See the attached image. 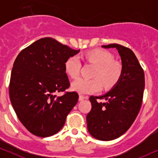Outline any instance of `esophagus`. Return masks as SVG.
Instances as JSON below:
<instances>
[{
  "label": "esophagus",
  "instance_id": "1",
  "mask_svg": "<svg viewBox=\"0 0 158 158\" xmlns=\"http://www.w3.org/2000/svg\"><path fill=\"white\" fill-rule=\"evenodd\" d=\"M87 98V97H85V96H79V101H83L84 99H86Z\"/></svg>",
  "mask_w": 158,
  "mask_h": 158
}]
</instances>
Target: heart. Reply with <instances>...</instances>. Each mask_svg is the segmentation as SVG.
Segmentation results:
<instances>
[{
    "instance_id": "heart-1",
    "label": "heart",
    "mask_w": 158,
    "mask_h": 158,
    "mask_svg": "<svg viewBox=\"0 0 158 158\" xmlns=\"http://www.w3.org/2000/svg\"><path fill=\"white\" fill-rule=\"evenodd\" d=\"M84 59L96 66L93 79L79 78L72 83L73 90L80 94H90L99 92L102 88V83L105 89L113 88L119 82L123 75V65L114 60V57L109 51L96 49L88 51L84 55ZM64 72L71 78L79 76L81 62L76 56L67 59L64 64Z\"/></svg>"
}]
</instances>
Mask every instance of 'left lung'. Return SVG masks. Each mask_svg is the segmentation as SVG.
Here are the masks:
<instances>
[{"label":"left lung","mask_w":158,"mask_h":158,"mask_svg":"<svg viewBox=\"0 0 158 158\" xmlns=\"http://www.w3.org/2000/svg\"><path fill=\"white\" fill-rule=\"evenodd\" d=\"M102 47L117 49L122 60L123 75L119 82L106 94L90 97L92 108L86 120L92 137L110 141L124 135L139 114L143 98L144 74L130 49L118 44ZM97 99H104L106 102H98Z\"/></svg>","instance_id":"1"}]
</instances>
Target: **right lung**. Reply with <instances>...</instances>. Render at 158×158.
<instances>
[{"label":"right lung","mask_w":158,"mask_h":158,"mask_svg":"<svg viewBox=\"0 0 158 158\" xmlns=\"http://www.w3.org/2000/svg\"><path fill=\"white\" fill-rule=\"evenodd\" d=\"M80 52L55 39H40L23 49L15 60L9 96L19 119L27 130L40 137H50L64 126L68 114L78 100L64 72L68 58Z\"/></svg>","instance_id":"right-lung-1"}]
</instances>
